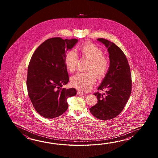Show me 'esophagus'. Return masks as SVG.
<instances>
[{"mask_svg": "<svg viewBox=\"0 0 158 158\" xmlns=\"http://www.w3.org/2000/svg\"><path fill=\"white\" fill-rule=\"evenodd\" d=\"M77 94L78 95H80V96H84V95H85L82 92H81L80 91H78Z\"/></svg>", "mask_w": 158, "mask_h": 158, "instance_id": "1", "label": "esophagus"}]
</instances>
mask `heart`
Segmentation results:
<instances>
[{
  "instance_id": "b5f03b06",
  "label": "heart",
  "mask_w": 158,
  "mask_h": 158,
  "mask_svg": "<svg viewBox=\"0 0 158 158\" xmlns=\"http://www.w3.org/2000/svg\"><path fill=\"white\" fill-rule=\"evenodd\" d=\"M79 53L82 57L90 61L86 73L78 72L71 78V85L78 90L87 91L90 89L96 81V76L101 79L106 75L110 67V63L107 57L103 55V52L100 47L94 44H83L78 49ZM77 54L73 50L68 51L64 58V63L68 71L73 72L77 65ZM93 72H92V71Z\"/></svg>"
}]
</instances>
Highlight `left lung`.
<instances>
[{
    "label": "left lung",
    "mask_w": 158,
    "mask_h": 158,
    "mask_svg": "<svg viewBox=\"0 0 158 158\" xmlns=\"http://www.w3.org/2000/svg\"><path fill=\"white\" fill-rule=\"evenodd\" d=\"M97 41L107 48L110 67L98 90L106 93H94L98 103L90 108L91 114L99 120H110L117 116L124 108L131 91V69L123 51L113 42L103 38Z\"/></svg>",
    "instance_id": "1"
}]
</instances>
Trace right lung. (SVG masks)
I'll list each match as a JSON object with an SVG mask.
<instances>
[{"label":"right lung","instance_id":"1","mask_svg":"<svg viewBox=\"0 0 158 158\" xmlns=\"http://www.w3.org/2000/svg\"><path fill=\"white\" fill-rule=\"evenodd\" d=\"M78 40L59 37L45 40L37 48L27 69V92L34 107L44 118H52L63 114L68 107L67 99L75 96L74 88L62 86L69 82L64 58Z\"/></svg>","mask_w":158,"mask_h":158}]
</instances>
